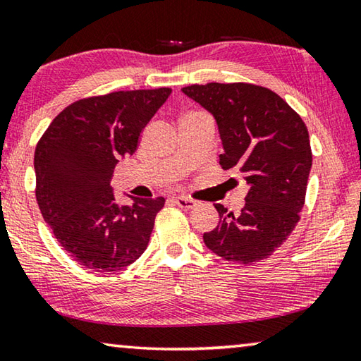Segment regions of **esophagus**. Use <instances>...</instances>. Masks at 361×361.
Instances as JSON below:
<instances>
[{"instance_id": "esophagus-1", "label": "esophagus", "mask_w": 361, "mask_h": 361, "mask_svg": "<svg viewBox=\"0 0 361 361\" xmlns=\"http://www.w3.org/2000/svg\"><path fill=\"white\" fill-rule=\"evenodd\" d=\"M175 204L178 205V207H181V209H186V210H190V209H194L197 205V202L196 201H192V199H188V197H185V196H178V197H175Z\"/></svg>"}]
</instances>
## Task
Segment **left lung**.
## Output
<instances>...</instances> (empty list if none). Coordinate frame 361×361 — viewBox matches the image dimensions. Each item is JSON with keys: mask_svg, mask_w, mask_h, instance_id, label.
<instances>
[{"mask_svg": "<svg viewBox=\"0 0 361 361\" xmlns=\"http://www.w3.org/2000/svg\"><path fill=\"white\" fill-rule=\"evenodd\" d=\"M214 116L223 170L249 185L241 214L215 204L220 221L204 233L212 252L236 263L268 259L299 221L312 169L308 131L294 109L271 90L250 83L191 85L181 90Z\"/></svg>", "mask_w": 361, "mask_h": 361, "instance_id": "left-lung-1", "label": "left lung"}]
</instances>
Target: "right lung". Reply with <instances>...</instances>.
Segmentation results:
<instances>
[{"mask_svg":"<svg viewBox=\"0 0 361 361\" xmlns=\"http://www.w3.org/2000/svg\"><path fill=\"white\" fill-rule=\"evenodd\" d=\"M170 93V88L116 91L80 99L38 141L33 160L38 207L62 249L90 270L118 271L147 247L165 199L118 205L111 180Z\"/></svg>","mask_w":361,"mask_h":361,"instance_id":"obj_1","label":"right lung"}]
</instances>
